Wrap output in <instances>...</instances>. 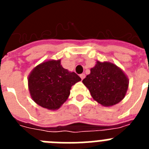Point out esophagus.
Instances as JSON below:
<instances>
[{
    "instance_id": "34e87169",
    "label": "esophagus",
    "mask_w": 149,
    "mask_h": 149,
    "mask_svg": "<svg viewBox=\"0 0 149 149\" xmlns=\"http://www.w3.org/2000/svg\"><path fill=\"white\" fill-rule=\"evenodd\" d=\"M80 77H81V78L82 79H84V77H85V74H80Z\"/></svg>"
}]
</instances>
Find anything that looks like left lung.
<instances>
[{"mask_svg": "<svg viewBox=\"0 0 149 149\" xmlns=\"http://www.w3.org/2000/svg\"><path fill=\"white\" fill-rule=\"evenodd\" d=\"M95 101L104 107L119 103L125 96L129 81L119 67L110 62L97 61L83 80Z\"/></svg>", "mask_w": 149, "mask_h": 149, "instance_id": "1", "label": "left lung"}]
</instances>
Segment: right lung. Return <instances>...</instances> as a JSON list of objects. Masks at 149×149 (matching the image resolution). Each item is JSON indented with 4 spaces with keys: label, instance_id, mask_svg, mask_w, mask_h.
<instances>
[{
    "label": "right lung",
    "instance_id": "1",
    "mask_svg": "<svg viewBox=\"0 0 149 149\" xmlns=\"http://www.w3.org/2000/svg\"><path fill=\"white\" fill-rule=\"evenodd\" d=\"M60 62V60L43 62L28 76L31 98L38 105L48 110L60 108L68 98L72 86L81 81L77 74L63 68Z\"/></svg>",
    "mask_w": 149,
    "mask_h": 149
}]
</instances>
